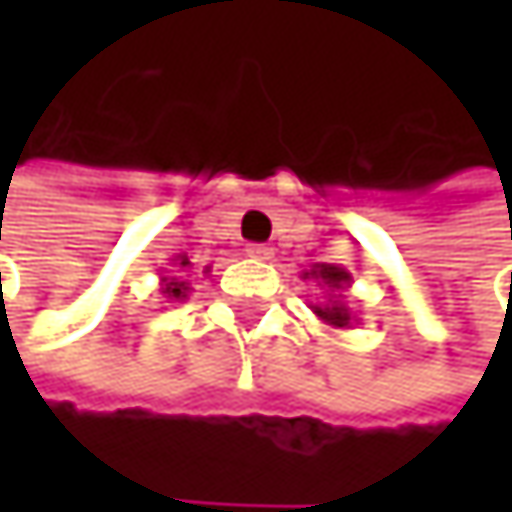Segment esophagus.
<instances>
[{"instance_id": "obj_1", "label": "esophagus", "mask_w": 512, "mask_h": 512, "mask_svg": "<svg viewBox=\"0 0 512 512\" xmlns=\"http://www.w3.org/2000/svg\"><path fill=\"white\" fill-rule=\"evenodd\" d=\"M246 252H249V257H255V260H272V246H263V243H252Z\"/></svg>"}]
</instances>
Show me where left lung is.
<instances>
[{
	"mask_svg": "<svg viewBox=\"0 0 512 512\" xmlns=\"http://www.w3.org/2000/svg\"><path fill=\"white\" fill-rule=\"evenodd\" d=\"M302 278H314L323 290H326V302H314L311 311L332 329H353L356 314L350 311L344 290L353 284V275L341 266V263H317L308 272H302Z\"/></svg>",
	"mask_w": 512,
	"mask_h": 512,
	"instance_id": "left-lung-1",
	"label": "left lung"
}]
</instances>
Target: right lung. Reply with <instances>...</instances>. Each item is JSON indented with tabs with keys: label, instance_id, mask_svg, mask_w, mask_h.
<instances>
[{
	"label": "right lung",
	"instance_id": "1",
	"mask_svg": "<svg viewBox=\"0 0 512 512\" xmlns=\"http://www.w3.org/2000/svg\"><path fill=\"white\" fill-rule=\"evenodd\" d=\"M186 269H192V260L186 255H177L174 257V269H171L168 275L159 278V293H162L168 302H183V299H189L192 287H189V281L183 278ZM204 272H210V266H207Z\"/></svg>",
	"mask_w": 512,
	"mask_h": 512
}]
</instances>
